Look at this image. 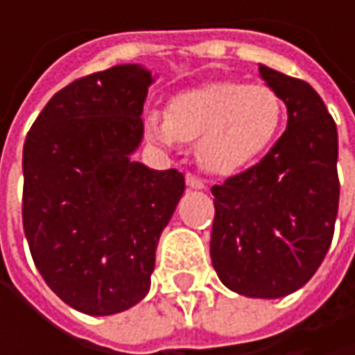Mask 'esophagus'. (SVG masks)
<instances>
[{
    "mask_svg": "<svg viewBox=\"0 0 355 355\" xmlns=\"http://www.w3.org/2000/svg\"><path fill=\"white\" fill-rule=\"evenodd\" d=\"M184 180H187V184H189L191 189H205V180H203V178H199L197 175H191V173H187Z\"/></svg>",
    "mask_w": 355,
    "mask_h": 355,
    "instance_id": "34e87169",
    "label": "esophagus"
}]
</instances>
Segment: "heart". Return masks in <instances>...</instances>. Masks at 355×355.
Masks as SVG:
<instances>
[{
    "label": "heart",
    "instance_id": "b5f03b06",
    "mask_svg": "<svg viewBox=\"0 0 355 355\" xmlns=\"http://www.w3.org/2000/svg\"><path fill=\"white\" fill-rule=\"evenodd\" d=\"M282 119L284 105L271 86L220 80L177 94L164 119L150 114L146 129L164 146L197 141V160L205 171L232 175L271 146Z\"/></svg>",
    "mask_w": 355,
    "mask_h": 355
}]
</instances>
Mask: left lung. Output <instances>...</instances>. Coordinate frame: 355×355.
I'll return each instance as SVG.
<instances>
[{
    "mask_svg": "<svg viewBox=\"0 0 355 355\" xmlns=\"http://www.w3.org/2000/svg\"><path fill=\"white\" fill-rule=\"evenodd\" d=\"M261 78L288 107V127L250 168L211 187L209 254L222 284L282 298L320 267L339 207L337 127L311 84L265 65Z\"/></svg>",
    "mask_w": 355,
    "mask_h": 355,
    "instance_id": "1",
    "label": "left lung"
}]
</instances>
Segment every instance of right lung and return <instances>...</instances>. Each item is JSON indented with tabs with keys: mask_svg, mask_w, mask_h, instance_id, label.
<instances>
[{
	"mask_svg": "<svg viewBox=\"0 0 355 355\" xmlns=\"http://www.w3.org/2000/svg\"><path fill=\"white\" fill-rule=\"evenodd\" d=\"M150 84L139 65L78 78L46 103L24 141L31 254L46 286L86 315L127 311L148 294L156 245L184 191L177 168L129 160Z\"/></svg>",
	"mask_w": 355,
	"mask_h": 355,
	"instance_id": "right-lung-1",
	"label": "right lung"
}]
</instances>
